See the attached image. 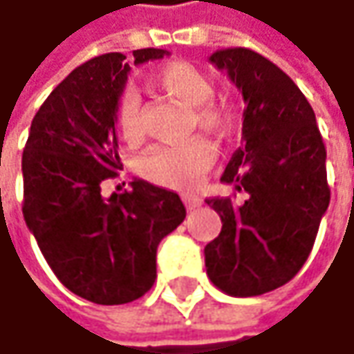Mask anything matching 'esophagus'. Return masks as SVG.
Wrapping results in <instances>:
<instances>
[{
    "mask_svg": "<svg viewBox=\"0 0 354 354\" xmlns=\"http://www.w3.org/2000/svg\"><path fill=\"white\" fill-rule=\"evenodd\" d=\"M184 203H186V207L188 209H196V207H200L203 200H201L200 196H192V194H186L184 196Z\"/></svg>",
    "mask_w": 354,
    "mask_h": 354,
    "instance_id": "34e87169",
    "label": "esophagus"
}]
</instances>
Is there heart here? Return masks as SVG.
Wrapping results in <instances>:
<instances>
[{
  "mask_svg": "<svg viewBox=\"0 0 354 354\" xmlns=\"http://www.w3.org/2000/svg\"><path fill=\"white\" fill-rule=\"evenodd\" d=\"M158 92L192 105V127L214 137H225L235 123V111L225 100L214 97L215 84L203 70L184 60H172L151 74ZM117 129L127 145L145 137L139 100L125 93L117 105ZM215 149L209 140L194 139L184 145L156 147L140 160V174L149 182L172 189H192L214 165Z\"/></svg>",
  "mask_w": 354,
  "mask_h": 354,
  "instance_id": "obj_1",
  "label": "heart"
}]
</instances>
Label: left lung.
<instances>
[{
    "label": "left lung",
    "instance_id": "8db88e82",
    "mask_svg": "<svg viewBox=\"0 0 354 354\" xmlns=\"http://www.w3.org/2000/svg\"><path fill=\"white\" fill-rule=\"evenodd\" d=\"M209 62L241 90L245 111L243 142L221 176L243 200H205L223 223L203 250L205 268L221 292L250 298L284 286L308 261L331 198L327 153L310 102L274 62L241 46Z\"/></svg>",
    "mask_w": 354,
    "mask_h": 354
}]
</instances>
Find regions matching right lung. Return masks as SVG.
I'll list each match as a JSON object with an SVG mask.
<instances>
[{
    "instance_id": "obj_1",
    "label": "right lung",
    "mask_w": 354,
    "mask_h": 354,
    "mask_svg": "<svg viewBox=\"0 0 354 354\" xmlns=\"http://www.w3.org/2000/svg\"><path fill=\"white\" fill-rule=\"evenodd\" d=\"M168 55L133 50L135 64ZM121 53L80 64L32 117L23 149V217L56 278L80 298L119 306L156 278L158 243L186 207L176 192L135 180L105 200L102 184L123 168L117 153L119 97L131 66Z\"/></svg>"
}]
</instances>
